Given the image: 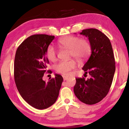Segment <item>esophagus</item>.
<instances>
[{
	"label": "esophagus",
	"instance_id": "1",
	"mask_svg": "<svg viewBox=\"0 0 129 129\" xmlns=\"http://www.w3.org/2000/svg\"><path fill=\"white\" fill-rule=\"evenodd\" d=\"M63 80H68V78H69V77H68V76H63Z\"/></svg>",
	"mask_w": 129,
	"mask_h": 129
}]
</instances>
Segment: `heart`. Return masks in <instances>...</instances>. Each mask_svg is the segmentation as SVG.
I'll use <instances>...</instances> for the list:
<instances>
[{
    "mask_svg": "<svg viewBox=\"0 0 129 129\" xmlns=\"http://www.w3.org/2000/svg\"><path fill=\"white\" fill-rule=\"evenodd\" d=\"M59 44L61 46L70 50V57L75 58L79 61H83L90 56L91 52L90 44L87 40L81 39L75 36H66L59 40ZM46 56L49 60L54 61L57 59V52L52 45L49 46L46 50ZM76 67V62L75 60L71 59L68 61H61L54 66L58 73L63 75H69L70 72Z\"/></svg>",
    "mask_w": 129,
    "mask_h": 129,
    "instance_id": "b5f03b06",
    "label": "heart"
}]
</instances>
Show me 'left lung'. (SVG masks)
Wrapping results in <instances>:
<instances>
[{
    "mask_svg": "<svg viewBox=\"0 0 129 129\" xmlns=\"http://www.w3.org/2000/svg\"><path fill=\"white\" fill-rule=\"evenodd\" d=\"M80 35L89 39L91 54L82 69L90 78H76L74 93L87 105H94L108 93L115 72V60L109 39L96 29L83 30Z\"/></svg>",
    "mask_w": 129,
    "mask_h": 129,
    "instance_id": "left-lung-1",
    "label": "left lung"
}]
</instances>
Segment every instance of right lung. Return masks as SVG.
I'll list each match as a JSON object with an SVG mask.
<instances>
[{"label": "right lung", "instance_id": "right-lung-1", "mask_svg": "<svg viewBox=\"0 0 129 129\" xmlns=\"http://www.w3.org/2000/svg\"><path fill=\"white\" fill-rule=\"evenodd\" d=\"M54 39V36L47 35H31L20 44L15 54L14 76L17 89L29 105L40 110L55 103L63 80L58 74L47 82L42 79L49 63L47 48Z\"/></svg>", "mask_w": 129, "mask_h": 129}]
</instances>
